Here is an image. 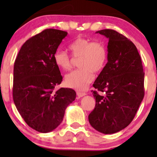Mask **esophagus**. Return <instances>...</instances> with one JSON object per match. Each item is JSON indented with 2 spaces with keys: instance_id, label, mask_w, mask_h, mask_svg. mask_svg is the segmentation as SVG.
<instances>
[{
  "instance_id": "34e87169",
  "label": "esophagus",
  "mask_w": 157,
  "mask_h": 157,
  "mask_svg": "<svg viewBox=\"0 0 157 157\" xmlns=\"http://www.w3.org/2000/svg\"><path fill=\"white\" fill-rule=\"evenodd\" d=\"M76 94H77V96H78V97H82V96H84L85 95H86V94L85 93V92H81V91H76Z\"/></svg>"
}]
</instances>
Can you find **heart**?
<instances>
[{
    "instance_id": "b5f03b06",
    "label": "heart",
    "mask_w": 157,
    "mask_h": 157,
    "mask_svg": "<svg viewBox=\"0 0 157 157\" xmlns=\"http://www.w3.org/2000/svg\"><path fill=\"white\" fill-rule=\"evenodd\" d=\"M68 49L74 58H80L78 66L81 68L67 74L66 84L73 89L84 90L94 78V73L104 69L107 61V51L101 43L93 41L90 38L78 37L68 45ZM53 60L58 67L63 71L72 68V59L63 50H57L53 55Z\"/></svg>"
}]
</instances>
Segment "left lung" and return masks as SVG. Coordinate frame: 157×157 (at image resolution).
<instances>
[{"label":"left lung","mask_w":157,"mask_h":157,"mask_svg":"<svg viewBox=\"0 0 157 157\" xmlns=\"http://www.w3.org/2000/svg\"><path fill=\"white\" fill-rule=\"evenodd\" d=\"M96 33L109 38L108 62L93 84L96 105L89 121L96 131L111 134L134 119L144 96V72L140 55L129 39L112 29Z\"/></svg>","instance_id":"1"}]
</instances>
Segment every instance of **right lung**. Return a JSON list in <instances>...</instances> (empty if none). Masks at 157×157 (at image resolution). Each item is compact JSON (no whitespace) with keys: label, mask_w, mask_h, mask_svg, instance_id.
I'll return each instance as SVG.
<instances>
[{"label":"right lung","mask_w":157,"mask_h":157,"mask_svg":"<svg viewBox=\"0 0 157 157\" xmlns=\"http://www.w3.org/2000/svg\"><path fill=\"white\" fill-rule=\"evenodd\" d=\"M67 34L57 29L44 30L23 44L15 61L14 104L25 123L38 132L58 127L66 109L76 98L74 89H56L63 77L53 55Z\"/></svg>","instance_id":"add662e5"}]
</instances>
